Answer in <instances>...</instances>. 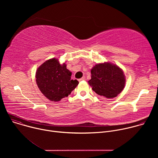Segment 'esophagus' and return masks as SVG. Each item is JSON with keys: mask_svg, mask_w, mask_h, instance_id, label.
Returning a JSON list of instances; mask_svg holds the SVG:
<instances>
[{"mask_svg": "<svg viewBox=\"0 0 158 158\" xmlns=\"http://www.w3.org/2000/svg\"><path fill=\"white\" fill-rule=\"evenodd\" d=\"M85 77H82L81 79H79V81H85Z\"/></svg>", "mask_w": 158, "mask_h": 158, "instance_id": "34e87169", "label": "esophagus"}]
</instances>
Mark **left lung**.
Instances as JSON below:
<instances>
[{
	"mask_svg": "<svg viewBox=\"0 0 158 158\" xmlns=\"http://www.w3.org/2000/svg\"><path fill=\"white\" fill-rule=\"evenodd\" d=\"M91 79L88 81L93 91L99 96L111 99L123 90L126 77L123 70L110 62L97 64L91 71Z\"/></svg>",
	"mask_w": 158,
	"mask_h": 158,
	"instance_id": "left-lung-1",
	"label": "left lung"
}]
</instances>
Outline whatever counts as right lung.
<instances>
[{
    "label": "right lung",
    "mask_w": 158,
    "mask_h": 158,
    "mask_svg": "<svg viewBox=\"0 0 158 158\" xmlns=\"http://www.w3.org/2000/svg\"><path fill=\"white\" fill-rule=\"evenodd\" d=\"M71 72L66 64H60L53 58L44 62L37 69L36 83L41 93L51 101L57 102L68 96L79 82L71 79Z\"/></svg>",
    "instance_id": "1"
}]
</instances>
